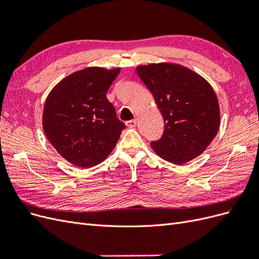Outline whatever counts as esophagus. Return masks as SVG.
<instances>
[{
    "mask_svg": "<svg viewBox=\"0 0 259 259\" xmlns=\"http://www.w3.org/2000/svg\"><path fill=\"white\" fill-rule=\"evenodd\" d=\"M125 124H126V126H128V127H135L136 125H137V120H136V119L130 120V121L125 122Z\"/></svg>",
    "mask_w": 259,
    "mask_h": 259,
    "instance_id": "obj_1",
    "label": "esophagus"
}]
</instances>
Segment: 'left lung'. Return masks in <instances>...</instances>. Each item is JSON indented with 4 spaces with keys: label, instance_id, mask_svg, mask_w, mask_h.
Segmentation results:
<instances>
[{
    "label": "left lung",
    "instance_id": "obj_1",
    "mask_svg": "<svg viewBox=\"0 0 259 259\" xmlns=\"http://www.w3.org/2000/svg\"><path fill=\"white\" fill-rule=\"evenodd\" d=\"M136 72L165 123L161 139L151 142L153 151L177 165L204 152L221 124L218 99L209 83L189 68L169 62L138 66Z\"/></svg>",
    "mask_w": 259,
    "mask_h": 259
}]
</instances>
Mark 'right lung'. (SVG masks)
<instances>
[{
	"label": "right lung",
	"mask_w": 259,
	"mask_h": 259,
	"mask_svg": "<svg viewBox=\"0 0 259 259\" xmlns=\"http://www.w3.org/2000/svg\"><path fill=\"white\" fill-rule=\"evenodd\" d=\"M120 70H79L61 80L45 100V135L62 158L77 167L105 161L125 128L106 96Z\"/></svg>",
	"instance_id": "right-lung-1"
}]
</instances>
